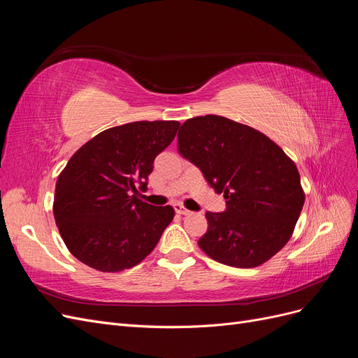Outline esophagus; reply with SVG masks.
<instances>
[{
  "instance_id": "1",
  "label": "esophagus",
  "mask_w": 358,
  "mask_h": 358,
  "mask_svg": "<svg viewBox=\"0 0 358 358\" xmlns=\"http://www.w3.org/2000/svg\"><path fill=\"white\" fill-rule=\"evenodd\" d=\"M175 210H176V213H179V215H189V213H191L187 208H183V206H182L180 203H176V204H175Z\"/></svg>"
}]
</instances>
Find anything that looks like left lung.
Masks as SVG:
<instances>
[{
	"instance_id": "obj_1",
	"label": "left lung",
	"mask_w": 358,
	"mask_h": 358,
	"mask_svg": "<svg viewBox=\"0 0 358 358\" xmlns=\"http://www.w3.org/2000/svg\"><path fill=\"white\" fill-rule=\"evenodd\" d=\"M179 154L224 192V212H206L199 246L215 262L257 267L282 249L294 231L305 194L282 149L257 129L218 115L187 119L178 133Z\"/></svg>"
}]
</instances>
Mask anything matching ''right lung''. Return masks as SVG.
Wrapping results in <instances>:
<instances>
[{
  "label": "right lung",
  "mask_w": 358,
  "mask_h": 358,
  "mask_svg": "<svg viewBox=\"0 0 358 358\" xmlns=\"http://www.w3.org/2000/svg\"><path fill=\"white\" fill-rule=\"evenodd\" d=\"M176 121H137L104 129L61 171L53 216L69 251L100 272L138 264L173 221L171 206L138 199L154 159L176 136Z\"/></svg>",
  "instance_id": "obj_1"
}]
</instances>
